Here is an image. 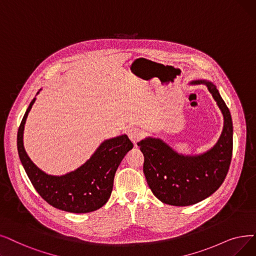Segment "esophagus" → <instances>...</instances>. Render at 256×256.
Returning <instances> with one entry per match:
<instances>
[{
  "label": "esophagus",
  "instance_id": "34e87169",
  "mask_svg": "<svg viewBox=\"0 0 256 256\" xmlns=\"http://www.w3.org/2000/svg\"><path fill=\"white\" fill-rule=\"evenodd\" d=\"M128 136L130 138V140L132 143H134V146H137V143L143 138V134L137 128H130V130H128Z\"/></svg>",
  "mask_w": 256,
  "mask_h": 256
}]
</instances>
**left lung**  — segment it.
Here are the masks:
<instances>
[{
  "label": "left lung",
  "instance_id": "left-lung-1",
  "mask_svg": "<svg viewBox=\"0 0 256 256\" xmlns=\"http://www.w3.org/2000/svg\"><path fill=\"white\" fill-rule=\"evenodd\" d=\"M205 84L224 117L222 134L214 146L198 154H182L160 138L148 137L138 142L144 156L143 172L152 194L164 204L190 206L216 192L227 176L233 148L232 119L216 86L209 80H192Z\"/></svg>",
  "mask_w": 256,
  "mask_h": 256
}]
</instances>
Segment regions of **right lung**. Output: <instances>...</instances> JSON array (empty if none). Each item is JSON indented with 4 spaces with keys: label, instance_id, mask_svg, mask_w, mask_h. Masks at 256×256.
<instances>
[{
    "label": "right lung",
    "instance_id": "right-lung-1",
    "mask_svg": "<svg viewBox=\"0 0 256 256\" xmlns=\"http://www.w3.org/2000/svg\"><path fill=\"white\" fill-rule=\"evenodd\" d=\"M36 99H32L18 130V157L33 187L48 204L66 212L86 214L102 207L112 194L118 166L134 146L132 143L126 135L104 140L78 168L62 176L48 174L31 161L24 148L26 119Z\"/></svg>",
    "mask_w": 256,
    "mask_h": 256
}]
</instances>
